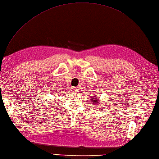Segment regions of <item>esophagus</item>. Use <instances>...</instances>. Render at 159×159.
<instances>
[{"label":"esophagus","mask_w":159,"mask_h":159,"mask_svg":"<svg viewBox=\"0 0 159 159\" xmlns=\"http://www.w3.org/2000/svg\"><path fill=\"white\" fill-rule=\"evenodd\" d=\"M76 91H77V90H76L75 88H73V89L71 90V92H73V93H76V92H77Z\"/></svg>","instance_id":"obj_1"}]
</instances>
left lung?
I'll return each instance as SVG.
<instances>
[{
	"instance_id": "left-lung-1",
	"label": "left lung",
	"mask_w": 159,
	"mask_h": 159,
	"mask_svg": "<svg viewBox=\"0 0 159 159\" xmlns=\"http://www.w3.org/2000/svg\"><path fill=\"white\" fill-rule=\"evenodd\" d=\"M92 101H93V102H98V100H96L95 98H94V99H92Z\"/></svg>"
}]
</instances>
